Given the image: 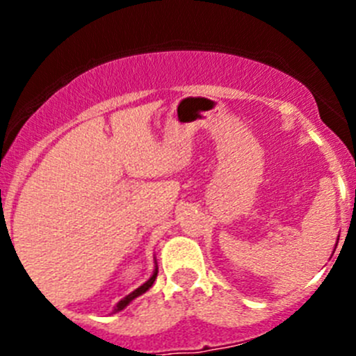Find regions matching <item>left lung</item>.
<instances>
[{
    "mask_svg": "<svg viewBox=\"0 0 356 356\" xmlns=\"http://www.w3.org/2000/svg\"><path fill=\"white\" fill-rule=\"evenodd\" d=\"M337 239H339V238H337ZM336 246H337V243H336Z\"/></svg>",
    "mask_w": 356,
    "mask_h": 356,
    "instance_id": "left-lung-1",
    "label": "left lung"
}]
</instances>
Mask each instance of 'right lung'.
I'll return each instance as SVG.
<instances>
[{
  "instance_id": "1",
  "label": "right lung",
  "mask_w": 356,
  "mask_h": 356,
  "mask_svg": "<svg viewBox=\"0 0 356 356\" xmlns=\"http://www.w3.org/2000/svg\"><path fill=\"white\" fill-rule=\"evenodd\" d=\"M156 275H158V265H156V260H155V270H153L152 277H149L148 281L145 282V284H141V286H139L138 289H134V291H132L131 294H127V296H125V298H122V300L118 301L117 305H115V308H113V312H111V314H117V312L124 310V308L127 307V305L131 303L132 300H136V298H138V296H141V294H145L146 291H148V289L152 288V286H153V282H155Z\"/></svg>"
}]
</instances>
